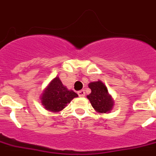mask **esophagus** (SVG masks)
<instances>
[{"label": "esophagus", "instance_id": "34e87169", "mask_svg": "<svg viewBox=\"0 0 156 156\" xmlns=\"http://www.w3.org/2000/svg\"><path fill=\"white\" fill-rule=\"evenodd\" d=\"M78 94L79 95V97H84V96H85V91L83 90L78 91Z\"/></svg>", "mask_w": 156, "mask_h": 156}]
</instances>
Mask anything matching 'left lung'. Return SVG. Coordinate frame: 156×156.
I'll use <instances>...</instances> for the list:
<instances>
[{
	"instance_id": "8db88e82",
	"label": "left lung",
	"mask_w": 156,
	"mask_h": 156,
	"mask_svg": "<svg viewBox=\"0 0 156 156\" xmlns=\"http://www.w3.org/2000/svg\"><path fill=\"white\" fill-rule=\"evenodd\" d=\"M91 93L87 95L92 107L98 113H109L112 110L114 101L109 94L107 87L101 81L89 83Z\"/></svg>"
}]
</instances>
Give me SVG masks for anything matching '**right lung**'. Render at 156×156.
Masks as SVG:
<instances>
[{
  "label": "right lung",
  "mask_w": 156,
  "mask_h": 156,
  "mask_svg": "<svg viewBox=\"0 0 156 156\" xmlns=\"http://www.w3.org/2000/svg\"><path fill=\"white\" fill-rule=\"evenodd\" d=\"M78 94L64 87L58 77L50 82L41 95V103L48 111L58 112L65 108L68 103Z\"/></svg>",
  "instance_id": "1"
}]
</instances>
